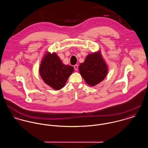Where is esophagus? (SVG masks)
<instances>
[{
	"label": "esophagus",
	"instance_id": "esophagus-1",
	"mask_svg": "<svg viewBox=\"0 0 148 148\" xmlns=\"http://www.w3.org/2000/svg\"><path fill=\"white\" fill-rule=\"evenodd\" d=\"M74 69L75 71H77L78 69V66L77 65H75L74 66Z\"/></svg>",
	"mask_w": 148,
	"mask_h": 148
}]
</instances>
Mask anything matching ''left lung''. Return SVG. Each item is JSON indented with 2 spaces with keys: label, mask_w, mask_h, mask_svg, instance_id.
Wrapping results in <instances>:
<instances>
[{
  "label": "left lung",
  "mask_w": 148,
  "mask_h": 148,
  "mask_svg": "<svg viewBox=\"0 0 148 148\" xmlns=\"http://www.w3.org/2000/svg\"><path fill=\"white\" fill-rule=\"evenodd\" d=\"M79 69L84 80L91 86L103 80L108 74V66L99 51L89 54Z\"/></svg>",
  "instance_id": "1"
}]
</instances>
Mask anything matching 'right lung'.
I'll return each instance as SVG.
<instances>
[{"instance_id": "add662e5", "label": "right lung", "mask_w": 148, "mask_h": 148, "mask_svg": "<svg viewBox=\"0 0 148 148\" xmlns=\"http://www.w3.org/2000/svg\"><path fill=\"white\" fill-rule=\"evenodd\" d=\"M39 71L44 82L58 90L65 85L74 68L71 66L64 64L56 53H47L41 61Z\"/></svg>"}]
</instances>
